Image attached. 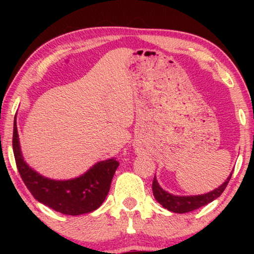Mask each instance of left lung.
Instances as JSON below:
<instances>
[{"mask_svg":"<svg viewBox=\"0 0 254 254\" xmlns=\"http://www.w3.org/2000/svg\"><path fill=\"white\" fill-rule=\"evenodd\" d=\"M232 177V174L230 177L226 179V182L221 185L220 187L214 189L213 191H209L207 194L198 195V196H174L163 190V189L159 186L156 177L153 178L152 182V191L154 198L157 199L159 204H161L163 207L167 208L170 212L174 213H188L191 210H195L197 208L201 207V206L207 205L208 203H212L214 199L222 195L224 191L227 184H229L230 179Z\"/></svg>","mask_w":254,"mask_h":254,"instance_id":"left-lung-1","label":"left lung"}]
</instances>
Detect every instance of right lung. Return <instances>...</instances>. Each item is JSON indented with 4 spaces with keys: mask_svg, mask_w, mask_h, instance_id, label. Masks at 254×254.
Masks as SVG:
<instances>
[{
    "mask_svg": "<svg viewBox=\"0 0 254 254\" xmlns=\"http://www.w3.org/2000/svg\"><path fill=\"white\" fill-rule=\"evenodd\" d=\"M12 145L19 174L29 191L38 201L65 215L91 213L100 207L109 194L112 178L120 165L115 159H109L97 162L78 178L51 180L42 177L24 162L15 121Z\"/></svg>",
    "mask_w": 254,
    "mask_h": 254,
    "instance_id": "add662e5",
    "label": "right lung"
}]
</instances>
